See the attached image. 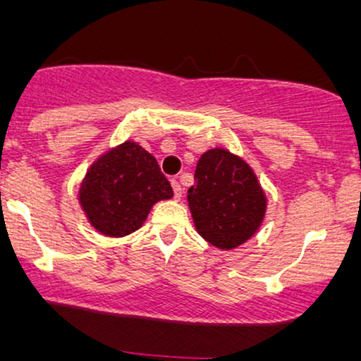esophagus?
<instances>
[{"label":"esophagus","instance_id":"obj_1","mask_svg":"<svg viewBox=\"0 0 361 361\" xmlns=\"http://www.w3.org/2000/svg\"><path fill=\"white\" fill-rule=\"evenodd\" d=\"M171 184H172V189H173V197H176L177 201H179V199L182 197V188H180V184H179V182H177L176 179H173V180L171 182Z\"/></svg>","mask_w":361,"mask_h":361}]
</instances>
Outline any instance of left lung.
Listing matches in <instances>:
<instances>
[{
    "label": "left lung",
    "mask_w": 361,
    "mask_h": 361,
    "mask_svg": "<svg viewBox=\"0 0 361 361\" xmlns=\"http://www.w3.org/2000/svg\"><path fill=\"white\" fill-rule=\"evenodd\" d=\"M188 201L197 233L224 251L241 246L257 233L268 206L251 166L219 147L199 159Z\"/></svg>",
    "instance_id": "left-lung-1"
}]
</instances>
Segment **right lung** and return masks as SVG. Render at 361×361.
I'll return each mask as SVG.
<instances>
[{
	"label": "right lung",
	"instance_id": "add662e5",
	"mask_svg": "<svg viewBox=\"0 0 361 361\" xmlns=\"http://www.w3.org/2000/svg\"><path fill=\"white\" fill-rule=\"evenodd\" d=\"M172 195L154 155L127 140L92 164L80 184L78 201L100 234L123 238L142 228L155 202Z\"/></svg>",
	"mask_w": 361,
	"mask_h": 361
}]
</instances>
